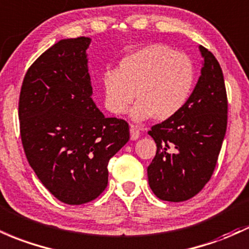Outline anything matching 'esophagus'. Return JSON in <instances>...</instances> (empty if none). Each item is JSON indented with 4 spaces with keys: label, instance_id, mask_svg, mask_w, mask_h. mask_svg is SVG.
I'll return each mask as SVG.
<instances>
[{
    "label": "esophagus",
    "instance_id": "esophagus-1",
    "mask_svg": "<svg viewBox=\"0 0 249 249\" xmlns=\"http://www.w3.org/2000/svg\"><path fill=\"white\" fill-rule=\"evenodd\" d=\"M139 135H141V133H139V130L137 129V127H135L133 125H131V126H130V137H131V139H132V141H136V139L139 138Z\"/></svg>",
    "mask_w": 249,
    "mask_h": 249
}]
</instances>
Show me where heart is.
<instances>
[{
	"label": "heart",
	"instance_id": "obj_1",
	"mask_svg": "<svg viewBox=\"0 0 249 249\" xmlns=\"http://www.w3.org/2000/svg\"><path fill=\"white\" fill-rule=\"evenodd\" d=\"M195 81L190 59L165 45H150L122 59L117 71L103 76L105 105L113 114L131 111L136 122H164L182 110Z\"/></svg>",
	"mask_w": 249,
	"mask_h": 249
}]
</instances>
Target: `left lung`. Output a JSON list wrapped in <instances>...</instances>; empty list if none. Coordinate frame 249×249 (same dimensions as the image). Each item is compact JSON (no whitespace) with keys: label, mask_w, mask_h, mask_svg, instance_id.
<instances>
[{"label":"left lung","mask_w":249,"mask_h":249,"mask_svg":"<svg viewBox=\"0 0 249 249\" xmlns=\"http://www.w3.org/2000/svg\"><path fill=\"white\" fill-rule=\"evenodd\" d=\"M198 48L201 75L188 102L173 118L149 131L157 151L147 166V179L163 201H187L203 189L226 135L228 103L222 70L212 52Z\"/></svg>","instance_id":"8db88e82"}]
</instances>
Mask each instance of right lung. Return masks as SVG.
I'll use <instances>...</instances> for the list:
<instances>
[{
    "label": "right lung",
    "mask_w": 249,
    "mask_h": 249,
    "mask_svg": "<svg viewBox=\"0 0 249 249\" xmlns=\"http://www.w3.org/2000/svg\"><path fill=\"white\" fill-rule=\"evenodd\" d=\"M80 36L54 43L24 75L18 102L22 145L41 183L66 204L97 198L111 157L130 139L129 124L106 118L92 99L87 48Z\"/></svg>",
    "instance_id": "right-lung-1"
}]
</instances>
